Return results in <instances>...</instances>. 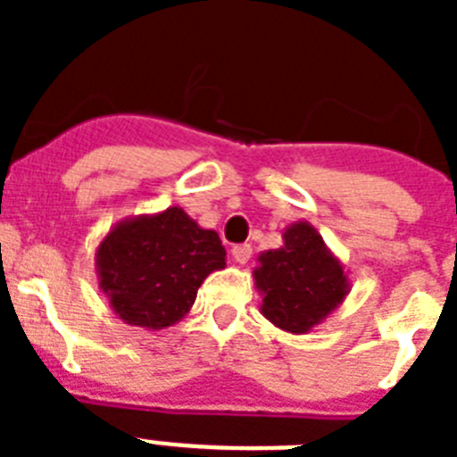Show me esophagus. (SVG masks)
<instances>
[{"instance_id": "obj_1", "label": "esophagus", "mask_w": 457, "mask_h": 457, "mask_svg": "<svg viewBox=\"0 0 457 457\" xmlns=\"http://www.w3.org/2000/svg\"><path fill=\"white\" fill-rule=\"evenodd\" d=\"M231 256L236 263H247L249 258H252V245H236L231 249Z\"/></svg>"}]
</instances>
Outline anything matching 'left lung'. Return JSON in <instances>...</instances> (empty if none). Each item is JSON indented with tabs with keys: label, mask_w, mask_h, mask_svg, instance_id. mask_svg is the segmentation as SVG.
<instances>
[{
	"label": "left lung",
	"mask_w": 457,
	"mask_h": 457,
	"mask_svg": "<svg viewBox=\"0 0 457 457\" xmlns=\"http://www.w3.org/2000/svg\"><path fill=\"white\" fill-rule=\"evenodd\" d=\"M281 237V247L258 253L252 272L261 313L284 332L309 334L350 295L348 270L309 221H293Z\"/></svg>",
	"instance_id": "left-lung-1"
}]
</instances>
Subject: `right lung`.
<instances>
[{
    "label": "right lung",
    "instance_id": "obj_1",
    "mask_svg": "<svg viewBox=\"0 0 457 457\" xmlns=\"http://www.w3.org/2000/svg\"><path fill=\"white\" fill-rule=\"evenodd\" d=\"M226 268V249L179 205L132 215L96 247L98 288L125 325L160 332L183 320L204 278Z\"/></svg>",
    "mask_w": 457,
    "mask_h": 457
}]
</instances>
